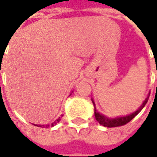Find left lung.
I'll use <instances>...</instances> for the list:
<instances>
[{
    "instance_id": "left-lung-1",
    "label": "left lung",
    "mask_w": 157,
    "mask_h": 157,
    "mask_svg": "<svg viewBox=\"0 0 157 157\" xmlns=\"http://www.w3.org/2000/svg\"><path fill=\"white\" fill-rule=\"evenodd\" d=\"M149 94H148L147 98L145 99V100L143 101V103L142 104V105L136 110V112L132 113L131 114H128V115H126V116H121V117H116V118H108L105 116L104 114L102 113H100L99 112L97 111L96 107H95V103H94V100L92 99V101L94 103V116H95V119L96 121L102 126L104 127H106V128H114V127H120V126H123L125 124L128 123L132 119L136 117V115L141 112L142 108L145 106L146 103L148 102V98H149Z\"/></svg>"
}]
</instances>
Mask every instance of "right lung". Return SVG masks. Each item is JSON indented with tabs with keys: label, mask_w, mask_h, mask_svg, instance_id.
<instances>
[{
	"label": "right lung",
	"mask_w": 157,
	"mask_h": 157,
	"mask_svg": "<svg viewBox=\"0 0 157 157\" xmlns=\"http://www.w3.org/2000/svg\"><path fill=\"white\" fill-rule=\"evenodd\" d=\"M61 116H63V115H61ZM60 120H61V117H58V119H57V120H56V121H55L53 123L51 124V125H49V124H47V125H36V124H34V125H35V126H37V127H41V128H43V127H44V128L54 127V126H55V125H56L57 122H59V121H60Z\"/></svg>",
	"instance_id": "right-lung-1"
}]
</instances>
